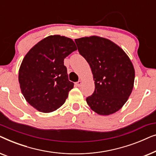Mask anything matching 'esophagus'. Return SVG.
<instances>
[{
  "label": "esophagus",
  "instance_id": "obj_1",
  "mask_svg": "<svg viewBox=\"0 0 156 156\" xmlns=\"http://www.w3.org/2000/svg\"><path fill=\"white\" fill-rule=\"evenodd\" d=\"M82 84V81H81V80H79L77 82H76V83H75V85H76V87H80V86H81V84Z\"/></svg>",
  "mask_w": 156,
  "mask_h": 156
}]
</instances>
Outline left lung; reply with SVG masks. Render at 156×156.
<instances>
[{"label": "left lung", "instance_id": "8db88e82", "mask_svg": "<svg viewBox=\"0 0 156 156\" xmlns=\"http://www.w3.org/2000/svg\"><path fill=\"white\" fill-rule=\"evenodd\" d=\"M80 54L90 66L95 89L86 99L91 110L107 116L118 112L133 88L135 70L120 47L106 38L90 36L75 39Z\"/></svg>", "mask_w": 156, "mask_h": 156}]
</instances>
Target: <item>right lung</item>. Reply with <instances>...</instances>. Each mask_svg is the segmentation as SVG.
Here are the masks:
<instances>
[{
  "mask_svg": "<svg viewBox=\"0 0 156 156\" xmlns=\"http://www.w3.org/2000/svg\"><path fill=\"white\" fill-rule=\"evenodd\" d=\"M76 49L70 38L50 35L25 56L19 69L20 87L25 100L37 111L54 112L65 102L74 83L68 79L64 59Z\"/></svg>",
  "mask_w": 156,
  "mask_h": 156,
  "instance_id": "1",
  "label": "right lung"
}]
</instances>
